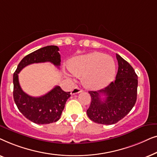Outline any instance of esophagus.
<instances>
[{
  "instance_id": "obj_1",
  "label": "esophagus",
  "mask_w": 157,
  "mask_h": 157,
  "mask_svg": "<svg viewBox=\"0 0 157 157\" xmlns=\"http://www.w3.org/2000/svg\"><path fill=\"white\" fill-rule=\"evenodd\" d=\"M81 92H82V89H81L80 88L78 87H75L74 89H72V91H71V95H74V94L81 93Z\"/></svg>"
}]
</instances>
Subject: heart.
<instances>
[{
  "mask_svg": "<svg viewBox=\"0 0 157 157\" xmlns=\"http://www.w3.org/2000/svg\"><path fill=\"white\" fill-rule=\"evenodd\" d=\"M68 69L75 76H83L86 86L99 89L111 81L115 65L111 56L96 52L73 58L68 64Z\"/></svg>",
  "mask_w": 157,
  "mask_h": 157,
  "instance_id": "1",
  "label": "heart"
}]
</instances>
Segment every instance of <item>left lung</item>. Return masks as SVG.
Returning a JSON list of instances; mask_svg holds the SVG:
<instances>
[{
	"label": "left lung",
	"instance_id": "left-lung-1",
	"mask_svg": "<svg viewBox=\"0 0 157 157\" xmlns=\"http://www.w3.org/2000/svg\"><path fill=\"white\" fill-rule=\"evenodd\" d=\"M117 59L119 68L115 80L104 89L89 91L91 101L86 113L95 123L106 125L117 123L130 112L136 101L138 76L123 58L117 54Z\"/></svg>",
	"mask_w": 157,
	"mask_h": 157
}]
</instances>
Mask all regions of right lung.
Listing matches in <instances>:
<instances>
[{
    "label": "right lung",
    "instance_id": "obj_1",
    "mask_svg": "<svg viewBox=\"0 0 157 157\" xmlns=\"http://www.w3.org/2000/svg\"><path fill=\"white\" fill-rule=\"evenodd\" d=\"M56 46H48L25 56L18 65L13 74V98L20 112L33 123L47 124L57 121L61 118L66 102L71 96L56 86L48 93L39 97L28 95L21 89L18 74L23 68L35 63L51 62L59 68L61 56Z\"/></svg>",
    "mask_w": 157,
    "mask_h": 157
}]
</instances>
